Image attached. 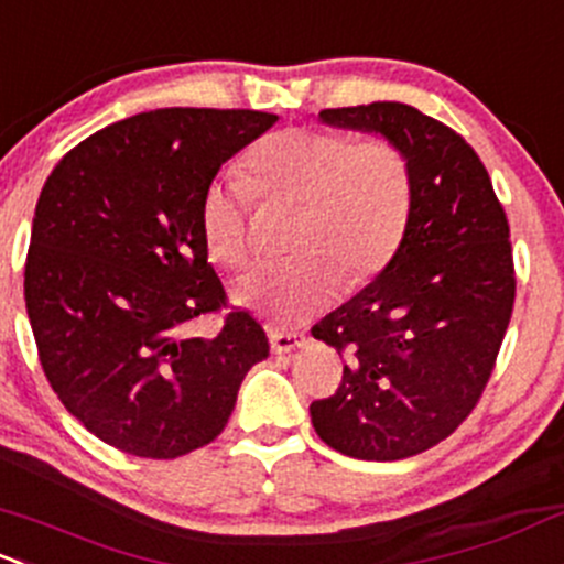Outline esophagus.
I'll return each instance as SVG.
<instances>
[{"instance_id":"obj_1","label":"esophagus","mask_w":564,"mask_h":564,"mask_svg":"<svg viewBox=\"0 0 564 564\" xmlns=\"http://www.w3.org/2000/svg\"><path fill=\"white\" fill-rule=\"evenodd\" d=\"M305 343H307L305 337L297 335V332L270 329V346L275 354H289V351H294V348H302Z\"/></svg>"}]
</instances>
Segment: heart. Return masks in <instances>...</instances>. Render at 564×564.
Instances as JSON below:
<instances>
[{"label": "heart", "mask_w": 564, "mask_h": 564, "mask_svg": "<svg viewBox=\"0 0 564 564\" xmlns=\"http://www.w3.org/2000/svg\"><path fill=\"white\" fill-rule=\"evenodd\" d=\"M253 183L227 170L203 194V235L224 267L251 259L248 216L257 192L300 205L294 248L300 257L246 275L237 300L281 327L305 322L348 283H365L389 264L405 235L413 205L408 159L394 142H357L332 129H286L248 159Z\"/></svg>", "instance_id": "1"}]
</instances>
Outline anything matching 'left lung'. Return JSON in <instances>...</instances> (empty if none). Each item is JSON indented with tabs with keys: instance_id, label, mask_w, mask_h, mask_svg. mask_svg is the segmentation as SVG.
I'll use <instances>...</instances> for the list:
<instances>
[{
	"instance_id": "obj_1",
	"label": "left lung",
	"mask_w": 564,
	"mask_h": 564,
	"mask_svg": "<svg viewBox=\"0 0 564 564\" xmlns=\"http://www.w3.org/2000/svg\"><path fill=\"white\" fill-rule=\"evenodd\" d=\"M318 118L394 142L413 205L389 264L311 329L346 354L340 387L313 402L311 422L354 459H405L452 435L495 370L517 297L511 229L484 162L446 123L402 102Z\"/></svg>"
}]
</instances>
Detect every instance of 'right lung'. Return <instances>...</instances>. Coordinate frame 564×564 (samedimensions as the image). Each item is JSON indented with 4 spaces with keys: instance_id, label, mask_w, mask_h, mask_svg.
<instances>
[{
    "instance_id": "add662e5",
    "label": "right lung",
    "mask_w": 564,
    "mask_h": 564,
    "mask_svg": "<svg viewBox=\"0 0 564 564\" xmlns=\"http://www.w3.org/2000/svg\"><path fill=\"white\" fill-rule=\"evenodd\" d=\"M275 121L259 110L140 112L47 175L23 272L29 322L62 405L118 452L175 459L207 446L270 354L246 311L210 340L183 329L227 305L207 262L205 188Z\"/></svg>"
}]
</instances>
